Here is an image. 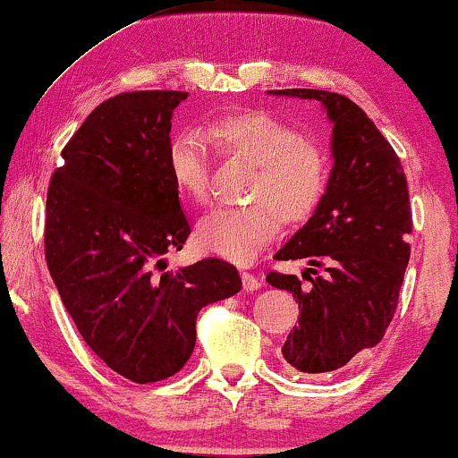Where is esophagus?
Wrapping results in <instances>:
<instances>
[{
	"instance_id": "obj_1",
	"label": "esophagus",
	"mask_w": 458,
	"mask_h": 458,
	"mask_svg": "<svg viewBox=\"0 0 458 458\" xmlns=\"http://www.w3.org/2000/svg\"><path fill=\"white\" fill-rule=\"evenodd\" d=\"M242 284H243V290H246V292H254L262 285V281L252 273H242Z\"/></svg>"
}]
</instances>
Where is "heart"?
<instances>
[{"instance_id":"1","label":"heart","mask_w":458,"mask_h":458,"mask_svg":"<svg viewBox=\"0 0 458 458\" xmlns=\"http://www.w3.org/2000/svg\"><path fill=\"white\" fill-rule=\"evenodd\" d=\"M225 158L256 165L248 206L216 208L196 227V243L237 265H250L285 227L304 225L323 204L331 162L321 143L267 110H240L216 116L204 135L187 129L173 137L166 165L174 190L204 204L210 196V154L203 137Z\"/></svg>"}]
</instances>
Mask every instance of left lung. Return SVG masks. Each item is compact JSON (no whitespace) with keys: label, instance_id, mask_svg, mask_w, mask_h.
I'll use <instances>...</instances> for the list:
<instances>
[{"label":"left lung","instance_id":"8db88e82","mask_svg":"<svg viewBox=\"0 0 458 458\" xmlns=\"http://www.w3.org/2000/svg\"><path fill=\"white\" fill-rule=\"evenodd\" d=\"M273 93L317 99L334 123V168L323 204L275 254L306 259L325 275L304 273L310 285L296 275H267L273 287L292 292L300 309L284 359L302 373H327L377 346L394 318L411 259L409 187L394 148L352 99L321 89Z\"/></svg>","mask_w":458,"mask_h":458}]
</instances>
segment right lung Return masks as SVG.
Here are the masks:
<instances>
[{
	"label": "right lung",
	"mask_w": 458,
	"mask_h": 458,
	"mask_svg": "<svg viewBox=\"0 0 458 458\" xmlns=\"http://www.w3.org/2000/svg\"><path fill=\"white\" fill-rule=\"evenodd\" d=\"M185 91L106 99L62 149L46 204V260L79 334L123 377L174 375L196 346L202 306L242 290L221 259L165 271L191 233L168 174L173 110Z\"/></svg>",
	"instance_id": "1"
}]
</instances>
